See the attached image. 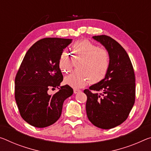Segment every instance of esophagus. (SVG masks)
Wrapping results in <instances>:
<instances>
[{
	"mask_svg": "<svg viewBox=\"0 0 151 151\" xmlns=\"http://www.w3.org/2000/svg\"><path fill=\"white\" fill-rule=\"evenodd\" d=\"M81 92V91L79 90V89H77V88H74V93H75V94H76V93H78Z\"/></svg>",
	"mask_w": 151,
	"mask_h": 151,
	"instance_id": "34e87169",
	"label": "esophagus"
}]
</instances>
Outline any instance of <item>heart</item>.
Returning <instances> with one entry per match:
<instances>
[{
    "label": "heart",
    "instance_id": "obj_1",
    "mask_svg": "<svg viewBox=\"0 0 151 151\" xmlns=\"http://www.w3.org/2000/svg\"><path fill=\"white\" fill-rule=\"evenodd\" d=\"M74 58H83L78 64L79 69L74 70L64 78V83L75 88H82L90 81L92 83L101 82L108 73L111 59L106 49L99 47L88 40L76 41L72 45ZM73 58L68 52L63 50L60 55L58 66L61 71L68 73L73 68Z\"/></svg>",
    "mask_w": 151,
    "mask_h": 151
}]
</instances>
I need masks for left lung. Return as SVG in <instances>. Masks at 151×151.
I'll return each instance as SVG.
<instances>
[{"label": "left lung", "mask_w": 151, "mask_h": 151, "mask_svg": "<svg viewBox=\"0 0 151 151\" xmlns=\"http://www.w3.org/2000/svg\"><path fill=\"white\" fill-rule=\"evenodd\" d=\"M93 38L109 52L111 63L106 78L84 90L87 97L86 111L93 125L111 129L128 118L134 104V71L127 52L118 42L105 35Z\"/></svg>", "instance_id": "obj_1"}]
</instances>
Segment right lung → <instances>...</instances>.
I'll return each instance as SVG.
<instances>
[{"label":"right lung","mask_w":151,"mask_h":151,"mask_svg":"<svg viewBox=\"0 0 151 151\" xmlns=\"http://www.w3.org/2000/svg\"><path fill=\"white\" fill-rule=\"evenodd\" d=\"M71 42V39L57 37L39 40L29 49L17 71L15 101L21 118L34 127L45 128L56 122L64 100L73 95V89L68 85L58 88L54 95L47 93L63 81L58 60Z\"/></svg>","instance_id":"obj_1"}]
</instances>
